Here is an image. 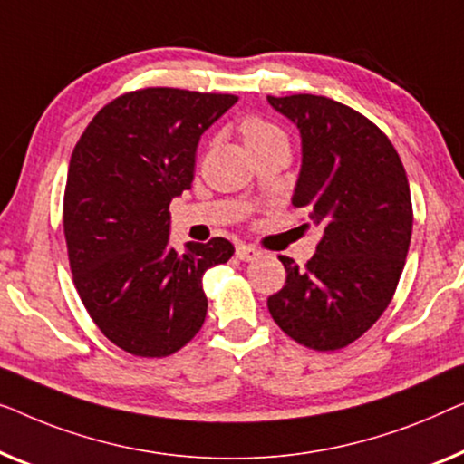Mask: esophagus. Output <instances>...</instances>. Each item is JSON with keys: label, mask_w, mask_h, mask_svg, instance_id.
<instances>
[{"label": "esophagus", "mask_w": 464, "mask_h": 464, "mask_svg": "<svg viewBox=\"0 0 464 464\" xmlns=\"http://www.w3.org/2000/svg\"><path fill=\"white\" fill-rule=\"evenodd\" d=\"M235 256L239 260H246V263H250V260H256L260 256V250L250 244H239L235 247Z\"/></svg>", "instance_id": "obj_1"}]
</instances>
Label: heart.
I'll use <instances>...</instances> for the list:
<instances>
[{
    "mask_svg": "<svg viewBox=\"0 0 464 464\" xmlns=\"http://www.w3.org/2000/svg\"><path fill=\"white\" fill-rule=\"evenodd\" d=\"M239 132H241V136H244L247 147L256 145V142L269 139V136L282 134L276 126H273V123L260 120V117H246V120L241 121Z\"/></svg>",
    "mask_w": 464,
    "mask_h": 464,
    "instance_id": "heart-1",
    "label": "heart"
}]
</instances>
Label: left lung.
Returning <instances> with one entry per match:
<instances>
[{
  "label": "left lung",
  "mask_w": 464,
  "mask_h": 464,
  "mask_svg": "<svg viewBox=\"0 0 464 464\" xmlns=\"http://www.w3.org/2000/svg\"><path fill=\"white\" fill-rule=\"evenodd\" d=\"M266 101L300 130L292 206L324 231L304 269L279 256L288 277L266 306L296 343L343 349L376 324L400 284L414 223L406 169L387 134L347 104L315 94Z\"/></svg>",
  "instance_id": "8db88e82"
}]
</instances>
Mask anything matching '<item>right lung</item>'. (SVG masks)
<instances>
[{"label": "right lung", "instance_id": "1", "mask_svg": "<svg viewBox=\"0 0 464 464\" xmlns=\"http://www.w3.org/2000/svg\"><path fill=\"white\" fill-rule=\"evenodd\" d=\"M233 94L142 88L117 96L83 130L69 161L63 227L73 284L111 343L168 357L204 325V273L233 256L229 239L168 246L169 201L191 188L201 134Z\"/></svg>", "mask_w": 464, "mask_h": 464}]
</instances>
